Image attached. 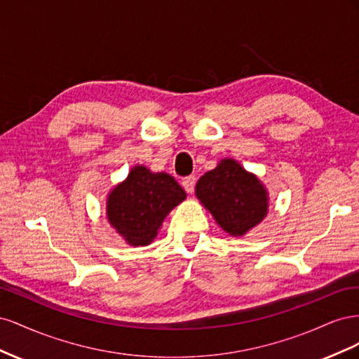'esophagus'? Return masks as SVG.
Instances as JSON below:
<instances>
[{"instance_id":"1","label":"esophagus","mask_w":359,"mask_h":359,"mask_svg":"<svg viewBox=\"0 0 359 359\" xmlns=\"http://www.w3.org/2000/svg\"><path fill=\"white\" fill-rule=\"evenodd\" d=\"M194 186H196V178H194L193 175H190V177H186L182 180V187H184V190H186L187 193H193L194 191Z\"/></svg>"}]
</instances>
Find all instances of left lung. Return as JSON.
I'll use <instances>...</instances> for the list:
<instances>
[{
	"instance_id": "8db88e82",
	"label": "left lung",
	"mask_w": 359,
	"mask_h": 359,
	"mask_svg": "<svg viewBox=\"0 0 359 359\" xmlns=\"http://www.w3.org/2000/svg\"><path fill=\"white\" fill-rule=\"evenodd\" d=\"M196 196L215 222L233 236L252 229L268 211L266 190L262 184L231 158L201 177Z\"/></svg>"
}]
</instances>
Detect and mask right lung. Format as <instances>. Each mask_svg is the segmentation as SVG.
Listing matches in <instances>:
<instances>
[{
  "mask_svg": "<svg viewBox=\"0 0 359 359\" xmlns=\"http://www.w3.org/2000/svg\"><path fill=\"white\" fill-rule=\"evenodd\" d=\"M186 199V191L168 173L136 166L107 199V219L132 245L154 240L169 211Z\"/></svg>",
  "mask_w": 359,
  "mask_h": 359,
  "instance_id": "1",
  "label": "right lung"
}]
</instances>
